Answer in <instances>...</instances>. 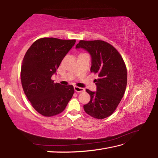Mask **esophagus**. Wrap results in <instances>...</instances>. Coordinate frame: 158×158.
I'll return each mask as SVG.
<instances>
[{
  "mask_svg": "<svg viewBox=\"0 0 158 158\" xmlns=\"http://www.w3.org/2000/svg\"><path fill=\"white\" fill-rule=\"evenodd\" d=\"M74 89H75V91L76 92H83L85 91V89H83L82 88H79V87H77V86L74 87Z\"/></svg>",
  "mask_w": 158,
  "mask_h": 158,
  "instance_id": "esophagus-1",
  "label": "esophagus"
}]
</instances>
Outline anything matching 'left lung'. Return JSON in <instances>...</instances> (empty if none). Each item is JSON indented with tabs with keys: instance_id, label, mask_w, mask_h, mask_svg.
I'll return each instance as SVG.
<instances>
[{
	"instance_id": "1",
	"label": "left lung",
	"mask_w": 158,
	"mask_h": 158,
	"mask_svg": "<svg viewBox=\"0 0 158 158\" xmlns=\"http://www.w3.org/2000/svg\"><path fill=\"white\" fill-rule=\"evenodd\" d=\"M76 48H83L92 56L91 72L97 74V91L86 92L90 101L83 105L87 114L102 119L111 115L123 98L127 85V69L122 56L106 41L81 40Z\"/></svg>"
}]
</instances>
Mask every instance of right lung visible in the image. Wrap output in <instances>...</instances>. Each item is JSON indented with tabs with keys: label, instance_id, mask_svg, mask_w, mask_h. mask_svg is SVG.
<instances>
[{
	"label": "right lung",
	"instance_id": "1",
	"mask_svg": "<svg viewBox=\"0 0 158 158\" xmlns=\"http://www.w3.org/2000/svg\"><path fill=\"white\" fill-rule=\"evenodd\" d=\"M75 42V39H39L23 57L20 73L23 90L33 108L43 116L61 113L75 92L73 85L56 83L52 77Z\"/></svg>",
	"mask_w": 158,
	"mask_h": 158
}]
</instances>
